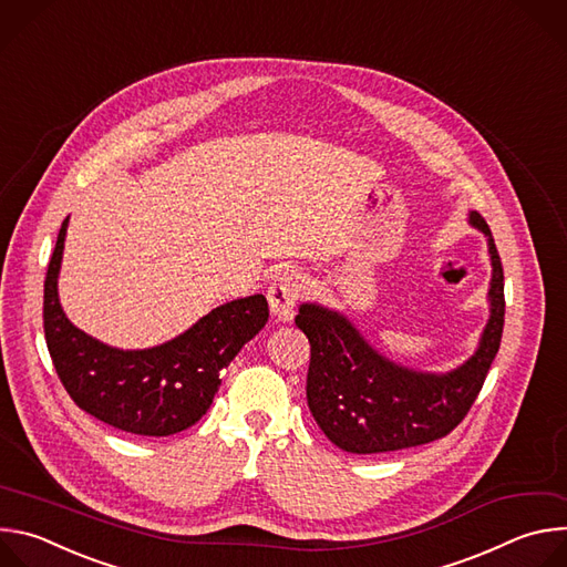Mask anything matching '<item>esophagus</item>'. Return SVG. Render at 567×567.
<instances>
[{
  "mask_svg": "<svg viewBox=\"0 0 567 567\" xmlns=\"http://www.w3.org/2000/svg\"><path fill=\"white\" fill-rule=\"evenodd\" d=\"M302 293H305V276L293 269L280 271L267 291L271 316L276 320H285V322L291 320L293 309H296L298 300L302 298Z\"/></svg>",
  "mask_w": 567,
  "mask_h": 567,
  "instance_id": "esophagus-1",
  "label": "esophagus"
}]
</instances>
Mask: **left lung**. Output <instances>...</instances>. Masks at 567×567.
<instances>
[{
  "label": "left lung",
  "mask_w": 567,
  "mask_h": 567,
  "mask_svg": "<svg viewBox=\"0 0 567 567\" xmlns=\"http://www.w3.org/2000/svg\"><path fill=\"white\" fill-rule=\"evenodd\" d=\"M468 224L484 233L492 258L489 320L475 352L449 372H422L374 350L350 318L318 302L298 307L296 326L311 346L309 411L332 444L348 453H388L449 435L468 413L503 339L505 276L494 235L480 213Z\"/></svg>",
  "instance_id": "obj_1"
}]
</instances>
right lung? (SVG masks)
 <instances>
[{
    "label": "right lung",
    "mask_w": 567,
    "mask_h": 567,
    "mask_svg": "<svg viewBox=\"0 0 567 567\" xmlns=\"http://www.w3.org/2000/svg\"><path fill=\"white\" fill-rule=\"evenodd\" d=\"M69 217L62 221L44 280V337L55 372L78 409L134 435L186 431L210 409L219 372L269 318L262 293L224 302L193 328L154 348H112L78 330L62 311L58 276Z\"/></svg>",
    "instance_id": "1"
}]
</instances>
